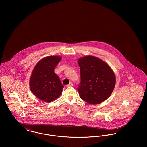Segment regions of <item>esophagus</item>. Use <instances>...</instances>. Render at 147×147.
I'll list each match as a JSON object with an SVG mask.
<instances>
[{
    "mask_svg": "<svg viewBox=\"0 0 147 147\" xmlns=\"http://www.w3.org/2000/svg\"><path fill=\"white\" fill-rule=\"evenodd\" d=\"M73 86V83H72L71 82H70L69 84L67 85V87H69V86Z\"/></svg>",
    "mask_w": 147,
    "mask_h": 147,
    "instance_id": "1",
    "label": "esophagus"
}]
</instances>
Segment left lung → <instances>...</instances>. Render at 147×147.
I'll return each instance as SVG.
<instances>
[{"label": "left lung", "instance_id": "left-lung-1", "mask_svg": "<svg viewBox=\"0 0 147 147\" xmlns=\"http://www.w3.org/2000/svg\"><path fill=\"white\" fill-rule=\"evenodd\" d=\"M81 82L78 88L80 98L90 104H100L109 98L116 84V77L111 67L95 56L80 58Z\"/></svg>", "mask_w": 147, "mask_h": 147}]
</instances>
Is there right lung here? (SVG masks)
I'll list each match as a JSON object with an SVG mask.
<instances>
[{"label":"right lung","mask_w":147,"mask_h":147,"mask_svg":"<svg viewBox=\"0 0 147 147\" xmlns=\"http://www.w3.org/2000/svg\"><path fill=\"white\" fill-rule=\"evenodd\" d=\"M59 56L42 58L35 65L30 78V89L35 96L45 102H51L59 98L64 88L55 73V68L61 61Z\"/></svg>","instance_id":"add662e5"}]
</instances>
